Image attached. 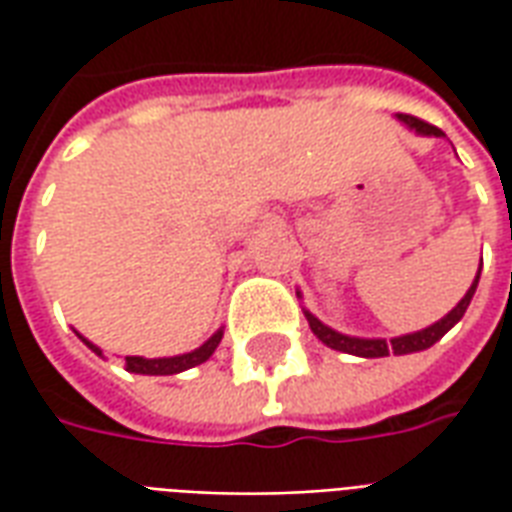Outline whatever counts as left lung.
Here are the masks:
<instances>
[{"instance_id": "8db88e82", "label": "left lung", "mask_w": 512, "mask_h": 512, "mask_svg": "<svg viewBox=\"0 0 512 512\" xmlns=\"http://www.w3.org/2000/svg\"><path fill=\"white\" fill-rule=\"evenodd\" d=\"M408 128H414L417 134H425V136H441V128L430 126L425 120H419V117H411V115H397ZM477 282H480V271H477V277H474L472 288L466 290V296L458 301V307L450 312V315H444L441 321H436L433 326L428 329H422V332H414V334H403V337H395V340H362V337H348V334H340L329 329V326H323L315 315L307 312V321H310V329L315 332V337L326 343L329 348L334 351H343V354H354V356H365V359H378V356H389V354H414V351H425L430 348L433 343H439L444 334L450 332L455 323L461 321L463 312L469 307V301H472L474 290H477Z\"/></svg>"}]
</instances>
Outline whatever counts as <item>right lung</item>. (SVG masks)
Listing matches in <instances>:
<instances>
[{"mask_svg":"<svg viewBox=\"0 0 512 512\" xmlns=\"http://www.w3.org/2000/svg\"><path fill=\"white\" fill-rule=\"evenodd\" d=\"M84 343H87V340H84ZM219 343H222V332L213 334L208 343L200 345V348H197V351H191V354L169 356V359H142V356H126V370H131V373H142V376H175V373H183V370H189V367L202 365V362L216 351V345ZM87 348L101 356V348H98V345L87 343Z\"/></svg>","mask_w":512,"mask_h":512,"instance_id":"right-lung-1","label":"right lung"}]
</instances>
